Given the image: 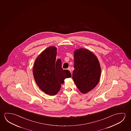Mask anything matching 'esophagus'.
<instances>
[{
	"label": "esophagus",
	"instance_id": "34e87169",
	"mask_svg": "<svg viewBox=\"0 0 131 131\" xmlns=\"http://www.w3.org/2000/svg\"><path fill=\"white\" fill-rule=\"evenodd\" d=\"M67 69L69 71H70V72H71V73L72 72V71H71V68L70 67H68V68ZM71 74H72V73H71Z\"/></svg>",
	"mask_w": 131,
	"mask_h": 131
}]
</instances>
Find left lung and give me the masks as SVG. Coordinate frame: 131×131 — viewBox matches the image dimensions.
<instances>
[{"instance_id": "left-lung-1", "label": "left lung", "mask_w": 131, "mask_h": 131, "mask_svg": "<svg viewBox=\"0 0 131 131\" xmlns=\"http://www.w3.org/2000/svg\"><path fill=\"white\" fill-rule=\"evenodd\" d=\"M72 78L79 91L86 93L93 89L100 80L101 68L97 57L87 49L80 48L74 54Z\"/></svg>"}]
</instances>
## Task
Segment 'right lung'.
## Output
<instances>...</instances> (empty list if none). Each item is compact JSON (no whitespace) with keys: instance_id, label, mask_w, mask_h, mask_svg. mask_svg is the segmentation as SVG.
<instances>
[{"instance_id":"add662e5","label":"right lung","mask_w":131,"mask_h":131,"mask_svg":"<svg viewBox=\"0 0 131 131\" xmlns=\"http://www.w3.org/2000/svg\"><path fill=\"white\" fill-rule=\"evenodd\" d=\"M57 48L50 46L43 50L36 59L33 69L35 82L40 89L50 96L60 91L64 80L71 77L68 70H64L61 61L56 60Z\"/></svg>"}]
</instances>
